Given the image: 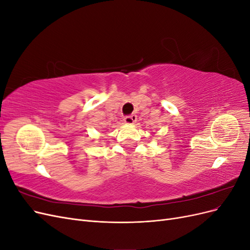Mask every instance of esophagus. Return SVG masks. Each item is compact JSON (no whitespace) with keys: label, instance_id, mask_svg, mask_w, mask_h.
<instances>
[{"label":"esophagus","instance_id":"34e87169","mask_svg":"<svg viewBox=\"0 0 250 250\" xmlns=\"http://www.w3.org/2000/svg\"><path fill=\"white\" fill-rule=\"evenodd\" d=\"M135 121H137V116L135 115H130V116H126L124 118V122L126 124H133Z\"/></svg>","mask_w":250,"mask_h":250}]
</instances>
